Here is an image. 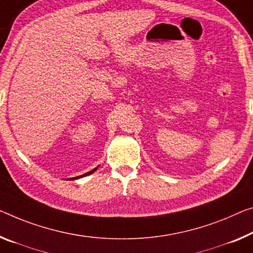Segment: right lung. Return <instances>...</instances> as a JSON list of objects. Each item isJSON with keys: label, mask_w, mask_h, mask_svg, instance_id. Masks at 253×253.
I'll return each instance as SVG.
<instances>
[{"label": "right lung", "mask_w": 253, "mask_h": 253, "mask_svg": "<svg viewBox=\"0 0 253 253\" xmlns=\"http://www.w3.org/2000/svg\"><path fill=\"white\" fill-rule=\"evenodd\" d=\"M98 167H99V166H97V167H95V169H91V170H90V172H88V173H86V174H83V175H79V176H76V177H71V178H70V180H76V178H80V177L87 176V175H89V174L94 173V172H95V170H96L97 169H98Z\"/></svg>", "instance_id": "1"}]
</instances>
